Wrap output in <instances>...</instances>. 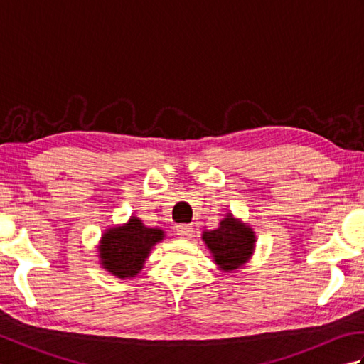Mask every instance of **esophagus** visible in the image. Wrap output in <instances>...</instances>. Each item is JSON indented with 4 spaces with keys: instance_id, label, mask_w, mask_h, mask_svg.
I'll list each match as a JSON object with an SVG mask.
<instances>
[{
    "instance_id": "obj_1",
    "label": "esophagus",
    "mask_w": 364,
    "mask_h": 364,
    "mask_svg": "<svg viewBox=\"0 0 364 364\" xmlns=\"http://www.w3.org/2000/svg\"><path fill=\"white\" fill-rule=\"evenodd\" d=\"M192 233H194V228H192V225H186V223H183V225L176 227V235L180 237H191Z\"/></svg>"
}]
</instances>
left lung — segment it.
Here are the masks:
<instances>
[{"mask_svg":"<svg viewBox=\"0 0 364 364\" xmlns=\"http://www.w3.org/2000/svg\"><path fill=\"white\" fill-rule=\"evenodd\" d=\"M203 241L211 250L214 261L223 270H233L249 259L253 250V231L227 215L219 228L205 231Z\"/></svg>","mask_w":364,"mask_h":364,"instance_id":"8db88e82","label":"left lung"}]
</instances>
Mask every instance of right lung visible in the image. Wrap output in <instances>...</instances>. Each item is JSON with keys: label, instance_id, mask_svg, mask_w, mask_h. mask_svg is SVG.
<instances>
[{"label": "right lung", "instance_id": "obj_1", "mask_svg": "<svg viewBox=\"0 0 364 364\" xmlns=\"http://www.w3.org/2000/svg\"><path fill=\"white\" fill-rule=\"evenodd\" d=\"M162 237V230L146 228L139 219H129L125 227L112 228L103 235L100 247L102 264L120 278L134 277L142 269L151 247Z\"/></svg>", "mask_w": 364, "mask_h": 364}]
</instances>
